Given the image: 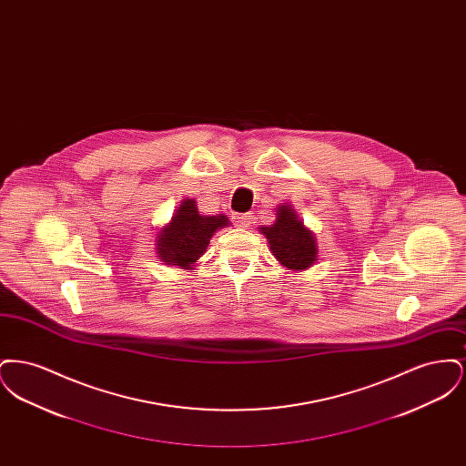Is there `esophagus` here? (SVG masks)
<instances>
[{
  "label": "esophagus",
  "mask_w": 466,
  "mask_h": 466,
  "mask_svg": "<svg viewBox=\"0 0 466 466\" xmlns=\"http://www.w3.org/2000/svg\"><path fill=\"white\" fill-rule=\"evenodd\" d=\"M234 220L239 227H249V223L253 220V215L251 213H241V215H236Z\"/></svg>",
  "instance_id": "1"
}]
</instances>
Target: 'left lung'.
Wrapping results in <instances>:
<instances>
[{
	"instance_id": "8db88e82",
	"label": "left lung",
	"mask_w": 466,
	"mask_h": 466,
	"mask_svg": "<svg viewBox=\"0 0 466 466\" xmlns=\"http://www.w3.org/2000/svg\"><path fill=\"white\" fill-rule=\"evenodd\" d=\"M267 238L272 255L281 266L289 270H302L314 266L318 257V246L314 234L297 217L289 204H279L276 211V222L270 227H260Z\"/></svg>"
}]
</instances>
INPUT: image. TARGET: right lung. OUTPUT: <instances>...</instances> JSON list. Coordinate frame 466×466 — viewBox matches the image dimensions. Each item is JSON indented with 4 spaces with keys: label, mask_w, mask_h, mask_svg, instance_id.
Listing matches in <instances>:
<instances>
[{
    "label": "right lung",
    "mask_w": 466,
    "mask_h": 466,
    "mask_svg": "<svg viewBox=\"0 0 466 466\" xmlns=\"http://www.w3.org/2000/svg\"><path fill=\"white\" fill-rule=\"evenodd\" d=\"M225 215H200L194 199H183L171 222L157 236V255L167 266L192 268L208 249L213 234L228 225Z\"/></svg>",
    "instance_id": "add662e5"
}]
</instances>
